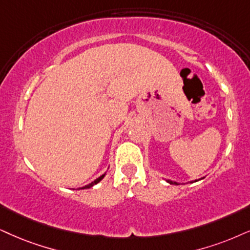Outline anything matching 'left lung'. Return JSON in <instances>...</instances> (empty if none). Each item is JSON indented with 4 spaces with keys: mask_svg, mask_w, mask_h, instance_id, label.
<instances>
[{
    "mask_svg": "<svg viewBox=\"0 0 250 250\" xmlns=\"http://www.w3.org/2000/svg\"><path fill=\"white\" fill-rule=\"evenodd\" d=\"M196 181H197V180H195V182H196ZM167 182L170 183V185H179L178 182H175V181H170V180H167Z\"/></svg>",
    "mask_w": 250,
    "mask_h": 250,
    "instance_id": "8db88e82",
    "label": "left lung"
}]
</instances>
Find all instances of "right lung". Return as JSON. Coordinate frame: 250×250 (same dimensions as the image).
<instances>
[{
	"label": "right lung",
	"instance_id": "1",
	"mask_svg": "<svg viewBox=\"0 0 250 250\" xmlns=\"http://www.w3.org/2000/svg\"><path fill=\"white\" fill-rule=\"evenodd\" d=\"M104 176H105V174H103L102 176H99V178H98V179H96V180H94V181H93V182H91V183H90V185L85 186V187H83V188H81V189H88V188L93 187V186H94V185H97V183H98V182H100V181H102V180L104 179Z\"/></svg>",
	"mask_w": 250,
	"mask_h": 250
}]
</instances>
